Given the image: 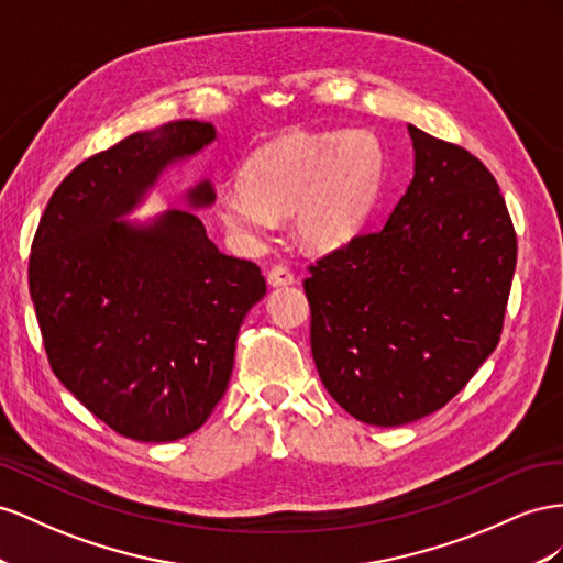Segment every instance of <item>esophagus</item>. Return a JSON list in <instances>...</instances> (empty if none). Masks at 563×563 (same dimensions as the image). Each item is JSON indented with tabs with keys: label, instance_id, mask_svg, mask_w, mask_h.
I'll return each mask as SVG.
<instances>
[{
	"label": "esophagus",
	"instance_id": "esophagus-1",
	"mask_svg": "<svg viewBox=\"0 0 563 563\" xmlns=\"http://www.w3.org/2000/svg\"><path fill=\"white\" fill-rule=\"evenodd\" d=\"M266 280H268V285L271 287H283V285H292L295 283V273L287 268V266H283V264H278V266H273L271 271H268V276H266Z\"/></svg>",
	"mask_w": 563,
	"mask_h": 563
}]
</instances>
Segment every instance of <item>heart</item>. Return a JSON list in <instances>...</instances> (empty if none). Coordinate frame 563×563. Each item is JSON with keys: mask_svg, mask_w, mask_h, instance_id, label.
Segmentation results:
<instances>
[{"mask_svg": "<svg viewBox=\"0 0 563 563\" xmlns=\"http://www.w3.org/2000/svg\"><path fill=\"white\" fill-rule=\"evenodd\" d=\"M384 151L373 132L290 134L256 153L243 184L217 190L214 214L243 240L292 214L297 235L316 250L342 245L377 198Z\"/></svg>", "mask_w": 563, "mask_h": 563, "instance_id": "1", "label": "heart"}]
</instances>
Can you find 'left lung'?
Instances as JSON below:
<instances>
[{"label": "left lung", "mask_w": 563, "mask_h": 563, "mask_svg": "<svg viewBox=\"0 0 563 563\" xmlns=\"http://www.w3.org/2000/svg\"><path fill=\"white\" fill-rule=\"evenodd\" d=\"M415 176L379 229L320 256L303 280L328 394L365 424L443 408L500 342L517 233L478 157L408 126Z\"/></svg>", "instance_id": "1"}]
</instances>
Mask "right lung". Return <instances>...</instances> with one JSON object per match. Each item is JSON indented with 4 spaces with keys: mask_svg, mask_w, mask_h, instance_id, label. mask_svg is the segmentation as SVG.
<instances>
[{
    "mask_svg": "<svg viewBox=\"0 0 563 563\" xmlns=\"http://www.w3.org/2000/svg\"><path fill=\"white\" fill-rule=\"evenodd\" d=\"M210 122L136 132L79 163L46 205L27 283L46 358L79 404L120 437L165 443L200 429L227 394L262 268L219 252L181 210L118 221L169 163L212 143ZM214 200L210 181L188 192Z\"/></svg>",
    "mask_w": 563,
    "mask_h": 563,
    "instance_id": "add662e5",
    "label": "right lung"
}]
</instances>
